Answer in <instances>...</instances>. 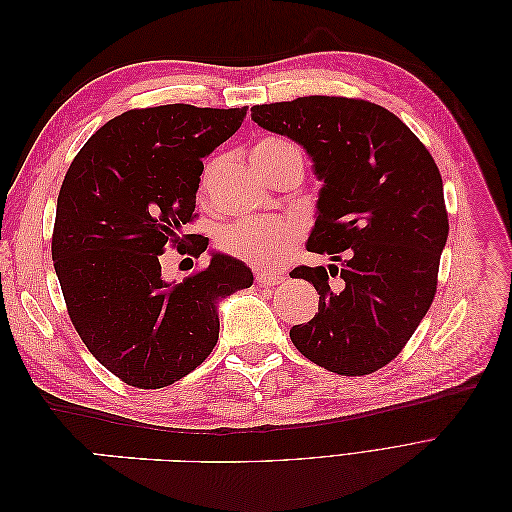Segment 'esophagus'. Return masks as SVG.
Masks as SVG:
<instances>
[{
  "instance_id": "esophagus-1",
  "label": "esophagus",
  "mask_w": 512,
  "mask_h": 512,
  "mask_svg": "<svg viewBox=\"0 0 512 512\" xmlns=\"http://www.w3.org/2000/svg\"><path fill=\"white\" fill-rule=\"evenodd\" d=\"M284 280V273L280 269H273V267H267V269H256V282L260 286H275L277 282Z\"/></svg>"
}]
</instances>
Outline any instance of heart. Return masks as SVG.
<instances>
[{
	"mask_svg": "<svg viewBox=\"0 0 512 512\" xmlns=\"http://www.w3.org/2000/svg\"><path fill=\"white\" fill-rule=\"evenodd\" d=\"M288 156L301 158V151L294 147L286 138H260L252 147V162L262 175L269 168L280 164ZM209 166L203 175V181L211 175ZM301 237V222L292 218H252L239 220L222 230L220 245L228 254L241 260L252 262V265H271V262L286 256L294 243Z\"/></svg>",
	"mask_w": 512,
	"mask_h": 512,
	"instance_id": "b5f03b06",
	"label": "heart"
}]
</instances>
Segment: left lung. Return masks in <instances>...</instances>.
Segmentation results:
<instances>
[{
	"label": "left lung",
	"instance_id": "obj_1",
	"mask_svg": "<svg viewBox=\"0 0 512 512\" xmlns=\"http://www.w3.org/2000/svg\"><path fill=\"white\" fill-rule=\"evenodd\" d=\"M252 121L305 149L322 181L305 247L342 262L292 271L320 294L292 344L333 374H371L406 346L436 294L448 237L440 170L404 121L365 100L256 104Z\"/></svg>",
	"mask_w": 512,
	"mask_h": 512
}]
</instances>
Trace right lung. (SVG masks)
<instances>
[{"mask_svg": "<svg viewBox=\"0 0 512 512\" xmlns=\"http://www.w3.org/2000/svg\"><path fill=\"white\" fill-rule=\"evenodd\" d=\"M245 115L247 106L128 111L89 138L61 183L53 262L70 320L89 352L136 389H162L203 363L218 344L220 303L254 284L252 269L222 252L181 284L164 280L160 265L168 245L185 252L203 160Z\"/></svg>", "mask_w": 512, "mask_h": 512, "instance_id": "1", "label": "right lung"}]
</instances>
